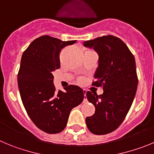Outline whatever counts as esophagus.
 Here are the masks:
<instances>
[{
	"label": "esophagus",
	"instance_id": "obj_1",
	"mask_svg": "<svg viewBox=\"0 0 154 154\" xmlns=\"http://www.w3.org/2000/svg\"><path fill=\"white\" fill-rule=\"evenodd\" d=\"M83 93H84V101L87 100V97H86V94H87V91L85 89L83 90Z\"/></svg>",
	"mask_w": 154,
	"mask_h": 154
}]
</instances>
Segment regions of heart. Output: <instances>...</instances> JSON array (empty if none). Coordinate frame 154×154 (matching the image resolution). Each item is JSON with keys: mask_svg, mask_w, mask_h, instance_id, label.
Listing matches in <instances>:
<instances>
[{"mask_svg": "<svg viewBox=\"0 0 154 154\" xmlns=\"http://www.w3.org/2000/svg\"><path fill=\"white\" fill-rule=\"evenodd\" d=\"M80 81H81V80H80Z\"/></svg>", "mask_w": 154, "mask_h": 154, "instance_id": "1", "label": "heart"}]
</instances>
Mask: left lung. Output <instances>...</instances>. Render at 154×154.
<instances>
[{"label":"left lung","instance_id":"left-lung-1","mask_svg":"<svg viewBox=\"0 0 154 154\" xmlns=\"http://www.w3.org/2000/svg\"><path fill=\"white\" fill-rule=\"evenodd\" d=\"M99 55L93 86L103 87V94L87 92L95 113L86 118L87 128L94 134L104 135L115 131L128 113L137 88L135 59L120 38L112 35L84 42Z\"/></svg>","mask_w":154,"mask_h":154}]
</instances>
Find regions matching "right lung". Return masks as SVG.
<instances>
[{"mask_svg":"<svg viewBox=\"0 0 154 154\" xmlns=\"http://www.w3.org/2000/svg\"><path fill=\"white\" fill-rule=\"evenodd\" d=\"M76 41L41 36L22 55L17 74L22 103L34 124L48 134L63 131L71 110L84 100L78 86L69 85L63 92L57 91L53 83V72L60 67V51Z\"/></svg>","mask_w":154,"mask_h":154,"instance_id":"1","label":"right lung"}]
</instances>
